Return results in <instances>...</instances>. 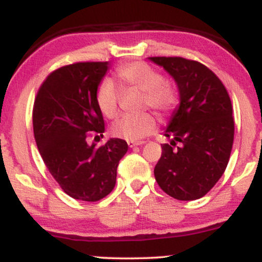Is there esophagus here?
Listing matches in <instances>:
<instances>
[{
    "mask_svg": "<svg viewBox=\"0 0 262 262\" xmlns=\"http://www.w3.org/2000/svg\"><path fill=\"white\" fill-rule=\"evenodd\" d=\"M127 143H128V146H129V148H135V146L143 145L144 141H130V140H128Z\"/></svg>",
    "mask_w": 262,
    "mask_h": 262,
    "instance_id": "34e87169",
    "label": "esophagus"
}]
</instances>
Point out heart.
Masks as SVG:
<instances>
[{"mask_svg": "<svg viewBox=\"0 0 262 262\" xmlns=\"http://www.w3.org/2000/svg\"><path fill=\"white\" fill-rule=\"evenodd\" d=\"M116 76L122 90L135 89L143 92V107H149L158 113H170L180 101L175 83L162 79L156 69L144 61H134L117 68ZM96 104L106 118H114L118 112L119 93L110 80L101 81L96 90ZM156 121L150 113L138 116H123L113 123L111 132L114 137L130 141H139L154 133Z\"/></svg>", "mask_w": 262, "mask_h": 262, "instance_id": "obj_1", "label": "heart"}]
</instances>
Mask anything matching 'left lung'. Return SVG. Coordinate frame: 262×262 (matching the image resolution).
Wrapping results in <instances>:
<instances>
[{
  "label": "left lung",
  "mask_w": 262,
  "mask_h": 262,
  "mask_svg": "<svg viewBox=\"0 0 262 262\" xmlns=\"http://www.w3.org/2000/svg\"><path fill=\"white\" fill-rule=\"evenodd\" d=\"M176 81L180 106L164 135L154 175L179 201L207 194L227 169L234 141L233 107L227 89L206 65L180 56L149 58Z\"/></svg>",
  "instance_id": "8db88e82"
}]
</instances>
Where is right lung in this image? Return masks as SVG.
<instances>
[{
    "label": "right lung",
    "mask_w": 262,
    "mask_h": 262,
    "mask_svg": "<svg viewBox=\"0 0 262 262\" xmlns=\"http://www.w3.org/2000/svg\"><path fill=\"white\" fill-rule=\"evenodd\" d=\"M108 61L75 62L56 69L39 87L33 106V130L45 166L62 191L75 200L96 202L114 188L127 141L112 138L89 145L104 132L96 90Z\"/></svg>",
    "instance_id": "right-lung-1"
}]
</instances>
